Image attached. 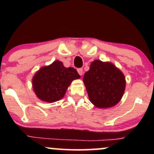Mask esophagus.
Wrapping results in <instances>:
<instances>
[{
  "instance_id": "1",
  "label": "esophagus",
  "mask_w": 154,
  "mask_h": 154,
  "mask_svg": "<svg viewBox=\"0 0 154 154\" xmlns=\"http://www.w3.org/2000/svg\"><path fill=\"white\" fill-rule=\"evenodd\" d=\"M78 73H79V74L80 75H82L83 74V69H78Z\"/></svg>"
}]
</instances>
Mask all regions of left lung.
<instances>
[{
  "label": "left lung",
  "instance_id": "8db88e82",
  "mask_svg": "<svg viewBox=\"0 0 154 154\" xmlns=\"http://www.w3.org/2000/svg\"><path fill=\"white\" fill-rule=\"evenodd\" d=\"M83 81L90 101L100 109L114 106L121 101L125 92V75L109 62L93 61Z\"/></svg>",
  "mask_w": 154,
  "mask_h": 154
}]
</instances>
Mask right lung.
I'll return each mask as SVG.
<instances>
[{
	"label": "right lung",
	"instance_id": "right-lung-1",
	"mask_svg": "<svg viewBox=\"0 0 154 154\" xmlns=\"http://www.w3.org/2000/svg\"><path fill=\"white\" fill-rule=\"evenodd\" d=\"M80 78L75 69L66 68L62 62L57 60L41 67L35 73L32 79L33 89L39 100L54 102L64 97L71 82Z\"/></svg>",
	"mask_w": 154,
	"mask_h": 154
}]
</instances>
